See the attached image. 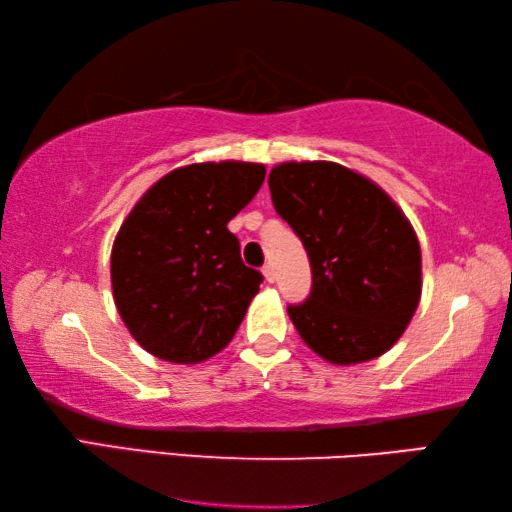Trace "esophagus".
<instances>
[{
  "label": "esophagus",
  "mask_w": 512,
  "mask_h": 512,
  "mask_svg": "<svg viewBox=\"0 0 512 512\" xmlns=\"http://www.w3.org/2000/svg\"><path fill=\"white\" fill-rule=\"evenodd\" d=\"M263 276H265L267 283H274V279H276L274 267H272V265H265V267H263Z\"/></svg>",
  "instance_id": "34e87169"
}]
</instances>
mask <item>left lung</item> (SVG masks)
Listing matches in <instances>:
<instances>
[{
	"mask_svg": "<svg viewBox=\"0 0 512 512\" xmlns=\"http://www.w3.org/2000/svg\"><path fill=\"white\" fill-rule=\"evenodd\" d=\"M267 183L313 270L311 297L288 306L301 340L333 365L383 356L422 297L413 224L381 186L340 163L288 161Z\"/></svg>",
	"mask_w": 512,
	"mask_h": 512,
	"instance_id": "1",
	"label": "left lung"
}]
</instances>
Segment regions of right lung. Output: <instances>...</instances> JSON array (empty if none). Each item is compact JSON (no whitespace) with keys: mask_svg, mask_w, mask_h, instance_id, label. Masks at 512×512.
Returning a JSON list of instances; mask_svg holds the SVG:
<instances>
[{"mask_svg":"<svg viewBox=\"0 0 512 512\" xmlns=\"http://www.w3.org/2000/svg\"><path fill=\"white\" fill-rule=\"evenodd\" d=\"M265 165L192 163L158 179L117 231L113 299L138 345L195 365L229 345L263 274L226 229L263 186Z\"/></svg>","mask_w":512,"mask_h":512,"instance_id":"right-lung-1","label":"right lung"}]
</instances>
